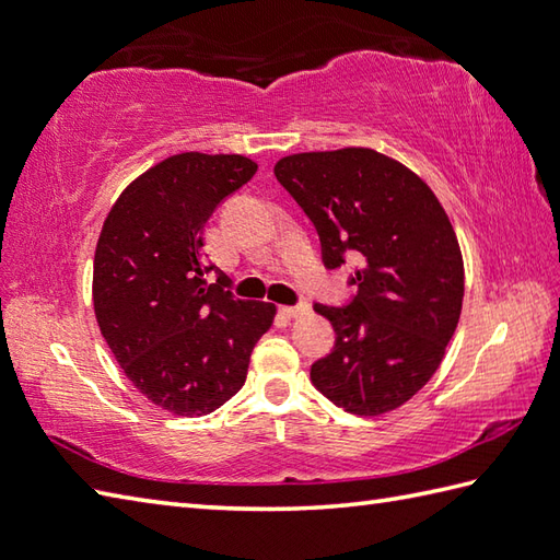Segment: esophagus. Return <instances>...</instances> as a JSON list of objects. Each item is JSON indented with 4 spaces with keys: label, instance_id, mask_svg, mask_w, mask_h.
Returning a JSON list of instances; mask_svg holds the SVG:
<instances>
[{
    "label": "esophagus",
    "instance_id": "esophagus-1",
    "mask_svg": "<svg viewBox=\"0 0 560 560\" xmlns=\"http://www.w3.org/2000/svg\"><path fill=\"white\" fill-rule=\"evenodd\" d=\"M305 312H307V305H305V303H303V305H283V307H281V315L289 317V319L301 317V315H305Z\"/></svg>",
    "mask_w": 560,
    "mask_h": 560
}]
</instances>
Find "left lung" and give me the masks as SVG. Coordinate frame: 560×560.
<instances>
[{
	"label": "left lung",
	"instance_id": "8db88e82",
	"mask_svg": "<svg viewBox=\"0 0 560 560\" xmlns=\"http://www.w3.org/2000/svg\"><path fill=\"white\" fill-rule=\"evenodd\" d=\"M322 243V262H358L355 295L315 303L336 343L310 380L339 408L382 415L432 380L458 327L465 275L456 231L424 180L370 148L301 152L275 166Z\"/></svg>",
	"mask_w": 560,
	"mask_h": 560
}]
</instances>
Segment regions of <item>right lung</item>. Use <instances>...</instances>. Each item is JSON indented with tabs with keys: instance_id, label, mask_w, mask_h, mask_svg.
Returning a JSON list of instances; mask_svg holds the SVG:
<instances>
[{
	"instance_id": "obj_1",
	"label": "right lung",
	"mask_w": 560,
	"mask_h": 560,
	"mask_svg": "<svg viewBox=\"0 0 560 560\" xmlns=\"http://www.w3.org/2000/svg\"><path fill=\"white\" fill-rule=\"evenodd\" d=\"M255 172L241 154H174L119 195L100 233L93 303L104 341L142 396L184 418L241 392L275 319L271 303L226 291L202 255L207 219Z\"/></svg>"
}]
</instances>
